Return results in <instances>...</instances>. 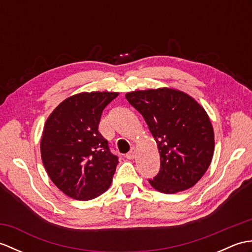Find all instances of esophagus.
<instances>
[{
  "label": "esophagus",
  "instance_id": "obj_1",
  "mask_svg": "<svg viewBox=\"0 0 252 252\" xmlns=\"http://www.w3.org/2000/svg\"><path fill=\"white\" fill-rule=\"evenodd\" d=\"M126 158L130 159V160H131V159H134V158H135V148H132L131 151L126 155Z\"/></svg>",
  "mask_w": 252,
  "mask_h": 252
}]
</instances>
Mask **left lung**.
Masks as SVG:
<instances>
[{"instance_id":"obj_1","label":"left lung","mask_w":252,"mask_h":252,"mask_svg":"<svg viewBox=\"0 0 252 252\" xmlns=\"http://www.w3.org/2000/svg\"><path fill=\"white\" fill-rule=\"evenodd\" d=\"M126 98L145 119L157 143L160 171L149 184L163 194L194 186L215 153V132L203 107L171 88L133 91Z\"/></svg>"}]
</instances>
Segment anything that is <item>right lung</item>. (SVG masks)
Returning a JSON list of instances; mask_svg holds the SVG:
<instances>
[{
  "instance_id": "add662e5",
  "label": "right lung",
  "mask_w": 252,
  "mask_h": 252,
  "mask_svg": "<svg viewBox=\"0 0 252 252\" xmlns=\"http://www.w3.org/2000/svg\"><path fill=\"white\" fill-rule=\"evenodd\" d=\"M119 93L82 92L63 100L47 118L41 158L57 189L77 200H91L110 187L118 157L98 132L101 112Z\"/></svg>"
}]
</instances>
